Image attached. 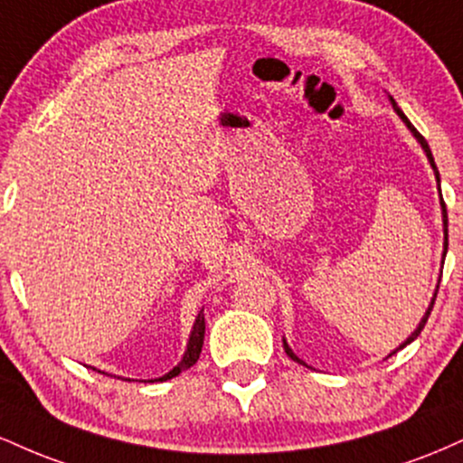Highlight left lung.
Wrapping results in <instances>:
<instances>
[{"mask_svg":"<svg viewBox=\"0 0 463 463\" xmlns=\"http://www.w3.org/2000/svg\"><path fill=\"white\" fill-rule=\"evenodd\" d=\"M390 99H392V106H394V110H396V113H398V117H401V119H402V121H405V124H407V128L413 132V137H416V139H418V143H420V146H422V150H424V152H427V158H429V163H431V167H433V172H435V180H438V187H439V172H438V167H435V161H433V154H431V150H429V143H427V141H424V137H422V135H420V132H418L416 128H413V126H411V121H409V119H407V117H405V113H402V110H401V109H398V104L394 102V98H390ZM439 198H442V191H439ZM442 222H444V257H446V250H449V215H446V204H444V200H442ZM444 257H442V263H444ZM438 289H439V283H438ZM438 289H435V294H433V300H431V305H429V309H427V313H424V317H422V320H420V324H418V328H416V331H413L411 335H409V337L405 339V342H402V344H401V346H398L396 350L405 348V346H407V344H411V342H413V339H416V337H418V335H420V331H422V328H424V324H427V320H429V316H431V311H433L435 298H438ZM283 346H285V353H287V354H289V357H291V359H294V361H298V364H302V361H300L298 357H296V354H294V353H291V348H289V346H287V342H285V339H283ZM396 350H394V353H396ZM394 353H392V354H394Z\"/></svg>","mask_w":463,"mask_h":463,"instance_id":"1","label":"left lung"}]
</instances>
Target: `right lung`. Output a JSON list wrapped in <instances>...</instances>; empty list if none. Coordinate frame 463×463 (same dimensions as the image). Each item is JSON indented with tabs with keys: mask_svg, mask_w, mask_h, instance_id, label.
I'll return each mask as SVG.
<instances>
[{
	"mask_svg": "<svg viewBox=\"0 0 463 463\" xmlns=\"http://www.w3.org/2000/svg\"><path fill=\"white\" fill-rule=\"evenodd\" d=\"M202 344H204V313H198V317H195V324H194V331H191V337H189V344H187V350H184V357L180 364L176 365L174 370H169L167 374L161 376V379H154V381H167V379H174V376H178L180 372L191 368V365L195 364V361L200 359V353H202ZM95 370V368H93ZM104 374V372H102ZM124 381H130V379H124ZM154 381H147V383H154Z\"/></svg>",
	"mask_w": 463,
	"mask_h": 463,
	"instance_id": "obj_1",
	"label": "right lung"
}]
</instances>
